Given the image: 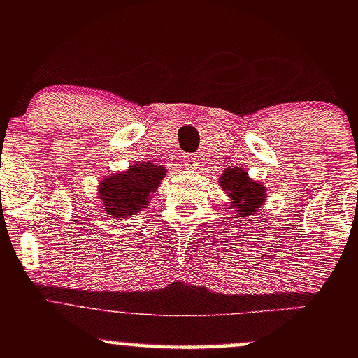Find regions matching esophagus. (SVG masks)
Listing matches in <instances>:
<instances>
[{
  "label": "esophagus",
  "mask_w": 358,
  "mask_h": 358,
  "mask_svg": "<svg viewBox=\"0 0 358 358\" xmlns=\"http://www.w3.org/2000/svg\"><path fill=\"white\" fill-rule=\"evenodd\" d=\"M199 158H196V156H193V155H187L183 158V165L188 168V170H195V168H199Z\"/></svg>",
  "instance_id": "esophagus-1"
}]
</instances>
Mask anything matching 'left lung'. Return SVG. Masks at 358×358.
<instances>
[{"instance_id":"1","label":"left lung","mask_w":358,"mask_h":358,"mask_svg":"<svg viewBox=\"0 0 358 358\" xmlns=\"http://www.w3.org/2000/svg\"><path fill=\"white\" fill-rule=\"evenodd\" d=\"M219 183L231 199V207L227 208H234V219L254 215V212H257L266 202L264 185L250 180L248 171L242 168H227L219 178Z\"/></svg>"}]
</instances>
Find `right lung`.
<instances>
[{"mask_svg": "<svg viewBox=\"0 0 358 358\" xmlns=\"http://www.w3.org/2000/svg\"><path fill=\"white\" fill-rule=\"evenodd\" d=\"M166 168L155 163H133L126 171L109 175L99 183V199L113 219L121 220L141 212L150 203L151 193L162 183Z\"/></svg>", "mask_w": 358, "mask_h": 358, "instance_id": "obj_1", "label": "right lung"}]
</instances>
